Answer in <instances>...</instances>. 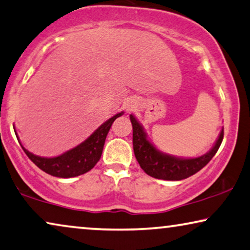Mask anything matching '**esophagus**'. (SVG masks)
Returning a JSON list of instances; mask_svg holds the SVG:
<instances>
[{"label": "esophagus", "mask_w": 250, "mask_h": 250, "mask_svg": "<svg viewBox=\"0 0 250 250\" xmlns=\"http://www.w3.org/2000/svg\"><path fill=\"white\" fill-rule=\"evenodd\" d=\"M132 108H133V106H132V104H127V110H131V109H132Z\"/></svg>", "instance_id": "34e87169"}]
</instances>
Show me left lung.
<instances>
[{
  "label": "left lung",
  "mask_w": 250,
  "mask_h": 250,
  "mask_svg": "<svg viewBox=\"0 0 250 250\" xmlns=\"http://www.w3.org/2000/svg\"><path fill=\"white\" fill-rule=\"evenodd\" d=\"M133 126V149L140 167L144 172L157 179L182 180L193 176L205 167L218 152L223 140V129L220 133L214 146L208 153L193 159H183L162 153L153 146L137 119L131 115Z\"/></svg>",
  "instance_id": "left-lung-1"
}]
</instances>
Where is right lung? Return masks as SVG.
Wrapping results in <instances>:
<instances>
[{
	"mask_svg": "<svg viewBox=\"0 0 250 250\" xmlns=\"http://www.w3.org/2000/svg\"><path fill=\"white\" fill-rule=\"evenodd\" d=\"M122 115L123 113H119L109 118L103 125L99 126L84 142L59 155V157H38V155L32 154L31 152L24 149L22 146H22L24 153L28 155V158L39 169H42L48 175L60 177V178H71V177L80 176L91 170L99 161L101 153H103L104 141H106V136L111 127V124L115 119L122 116Z\"/></svg>",
	"mask_w": 250,
	"mask_h": 250,
	"instance_id": "add662e5",
	"label": "right lung"
}]
</instances>
